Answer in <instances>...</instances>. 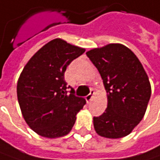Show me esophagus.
<instances>
[{"label": "esophagus", "instance_id": "obj_1", "mask_svg": "<svg viewBox=\"0 0 160 160\" xmlns=\"http://www.w3.org/2000/svg\"><path fill=\"white\" fill-rule=\"evenodd\" d=\"M93 95H94V91L93 90H92L91 91V93L90 94H88L86 97H85V100H86V102H90L92 100V98H93Z\"/></svg>", "mask_w": 160, "mask_h": 160}]
</instances>
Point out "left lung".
<instances>
[{
  "instance_id": "left-lung-1",
  "label": "left lung",
  "mask_w": 160,
  "mask_h": 160,
  "mask_svg": "<svg viewBox=\"0 0 160 160\" xmlns=\"http://www.w3.org/2000/svg\"><path fill=\"white\" fill-rule=\"evenodd\" d=\"M97 68L107 92L105 112L93 117L101 137L129 135L142 120L151 95L148 77L137 56L123 45L110 44L86 53Z\"/></svg>"
}]
</instances>
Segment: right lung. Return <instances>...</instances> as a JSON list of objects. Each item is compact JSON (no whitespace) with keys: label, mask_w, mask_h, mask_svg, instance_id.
<instances>
[{"label":"right lung","mask_w":160,"mask_h":160,"mask_svg":"<svg viewBox=\"0 0 160 160\" xmlns=\"http://www.w3.org/2000/svg\"><path fill=\"white\" fill-rule=\"evenodd\" d=\"M84 52L57 38L40 48L23 68L17 83L18 102L25 122L38 135L59 138L72 129L86 101L67 85L64 74Z\"/></svg>","instance_id":"right-lung-1"}]
</instances>
